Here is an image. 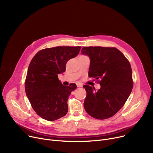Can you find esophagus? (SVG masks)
Here are the masks:
<instances>
[{
  "instance_id": "34e87169",
  "label": "esophagus",
  "mask_w": 153,
  "mask_h": 153,
  "mask_svg": "<svg viewBox=\"0 0 153 153\" xmlns=\"http://www.w3.org/2000/svg\"><path fill=\"white\" fill-rule=\"evenodd\" d=\"M76 85H77V87H82V84L79 83V82H77V83H76Z\"/></svg>"
}]
</instances>
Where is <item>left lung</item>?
Segmentation results:
<instances>
[{"label": "left lung", "mask_w": 153, "mask_h": 153, "mask_svg": "<svg viewBox=\"0 0 153 153\" xmlns=\"http://www.w3.org/2000/svg\"><path fill=\"white\" fill-rule=\"evenodd\" d=\"M82 54L88 56L91 63L89 76L100 79V89L96 91L88 85L84 107L87 113L99 120L108 118L122 108L133 89L130 63L115 48L84 47Z\"/></svg>", "instance_id": "1"}]
</instances>
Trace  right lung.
<instances>
[{
  "instance_id": "obj_1",
  "label": "right lung",
  "mask_w": 153,
  "mask_h": 153,
  "mask_svg": "<svg viewBox=\"0 0 153 153\" xmlns=\"http://www.w3.org/2000/svg\"><path fill=\"white\" fill-rule=\"evenodd\" d=\"M81 46H57L38 52L31 59L25 92L32 108L42 118L54 121L66 115L68 100L76 84L64 85L58 78L66 71L68 60L77 56Z\"/></svg>"
}]
</instances>
